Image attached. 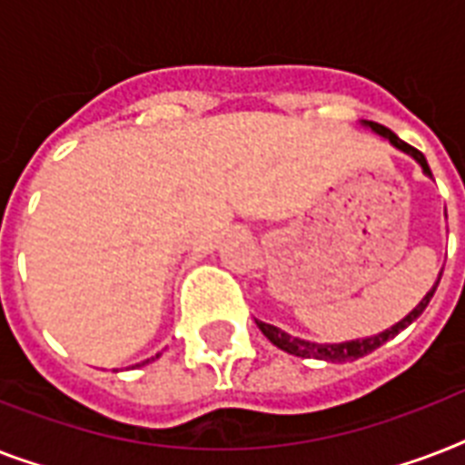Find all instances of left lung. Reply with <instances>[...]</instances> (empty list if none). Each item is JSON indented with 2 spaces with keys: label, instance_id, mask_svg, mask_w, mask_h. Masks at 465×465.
<instances>
[{
  "label": "left lung",
  "instance_id": "obj_1",
  "mask_svg": "<svg viewBox=\"0 0 465 465\" xmlns=\"http://www.w3.org/2000/svg\"><path fill=\"white\" fill-rule=\"evenodd\" d=\"M374 133H379L381 137H386V140L393 144V147H398L401 152H405V154H411L412 159L418 161L420 166H422V171H425L427 175H432V171H430V166H427V159L422 152H418L415 147H411L408 142H403L401 137H398L396 133H391L389 127L379 125V123H367ZM437 284H440V280H437ZM437 284H434L432 290L427 292V297L420 302V306L415 311H411L408 316L401 321V323H396L393 328H389V331L379 332V335H374V338H364V340H350V342H340V345H318V342H309V340H299V338H292V335H287L284 331H280V328H275V325L270 323H262V321H255L258 323V328L262 331V335L272 342V345H277L280 350H284V352L294 354V357H304V360H325V361H352V360H360V357H364V354L374 352L376 347H381L386 340L396 338L398 332L403 331V328H408V325L415 321V318L422 313V311L427 309V304H430V299L434 297V292H437Z\"/></svg>",
  "mask_w": 465,
  "mask_h": 465
}]
</instances>
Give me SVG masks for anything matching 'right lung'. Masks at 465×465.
<instances>
[{
	"label": "right lung",
	"mask_w": 465,
	"mask_h": 465,
	"mask_svg": "<svg viewBox=\"0 0 465 465\" xmlns=\"http://www.w3.org/2000/svg\"><path fill=\"white\" fill-rule=\"evenodd\" d=\"M156 357H159V354H156ZM147 361H154V357H152V360H144L142 364H147ZM137 367H140V364H137Z\"/></svg>",
	"instance_id": "add662e5"
}]
</instances>
